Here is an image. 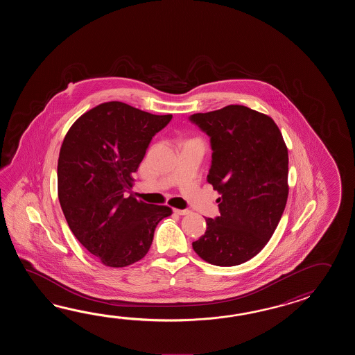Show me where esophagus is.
<instances>
[{"mask_svg":"<svg viewBox=\"0 0 355 355\" xmlns=\"http://www.w3.org/2000/svg\"><path fill=\"white\" fill-rule=\"evenodd\" d=\"M175 213L176 214H179V216H188L190 211L189 209H174Z\"/></svg>","mask_w":355,"mask_h":355,"instance_id":"1","label":"esophagus"}]
</instances>
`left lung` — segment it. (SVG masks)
Returning a JSON list of instances; mask_svg holds the SVG:
<instances>
[{"mask_svg": "<svg viewBox=\"0 0 355 355\" xmlns=\"http://www.w3.org/2000/svg\"><path fill=\"white\" fill-rule=\"evenodd\" d=\"M189 121L209 137L207 181L217 190L220 216L193 249L209 264L240 265L270 240L288 198V150L270 116L242 105L193 114Z\"/></svg>", "mask_w": 355, "mask_h": 355, "instance_id": "8db88e82", "label": "left lung"}]
</instances>
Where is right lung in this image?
<instances>
[{"mask_svg": "<svg viewBox=\"0 0 355 355\" xmlns=\"http://www.w3.org/2000/svg\"><path fill=\"white\" fill-rule=\"evenodd\" d=\"M171 119V114L110 101L81 115L63 139L57 167L60 208L76 239L106 266L123 268L144 257L157 223L173 213L125 198L152 138Z\"/></svg>", "mask_w": 355, "mask_h": 355, "instance_id": "right-lung-1", "label": "right lung"}]
</instances>
